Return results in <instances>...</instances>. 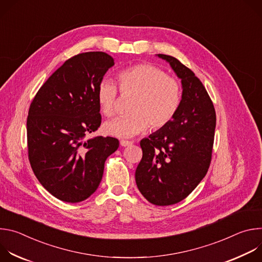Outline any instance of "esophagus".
<instances>
[{"label": "esophagus", "mask_w": 262, "mask_h": 262, "mask_svg": "<svg viewBox=\"0 0 262 262\" xmlns=\"http://www.w3.org/2000/svg\"><path fill=\"white\" fill-rule=\"evenodd\" d=\"M133 144L132 141H126V140H121L120 141V145L123 146V147H127V146H130Z\"/></svg>", "instance_id": "esophagus-1"}]
</instances>
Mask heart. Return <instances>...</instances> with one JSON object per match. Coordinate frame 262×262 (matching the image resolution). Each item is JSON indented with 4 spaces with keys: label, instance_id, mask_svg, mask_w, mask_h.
<instances>
[{
    "label": "heart",
    "instance_id": "b5f03b06",
    "mask_svg": "<svg viewBox=\"0 0 262 262\" xmlns=\"http://www.w3.org/2000/svg\"><path fill=\"white\" fill-rule=\"evenodd\" d=\"M120 91L134 96L129 115L107 121L103 129L107 135L132 138L145 132L148 126L158 130L168 125L181 101L179 82L152 64H138L118 73ZM96 97L101 113L106 117L115 114L118 97L117 85L110 80L99 83Z\"/></svg>",
    "mask_w": 262,
    "mask_h": 262
}]
</instances>
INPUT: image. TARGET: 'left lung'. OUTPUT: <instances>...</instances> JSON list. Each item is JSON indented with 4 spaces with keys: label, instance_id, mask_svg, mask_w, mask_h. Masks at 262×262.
Masks as SVG:
<instances>
[{
    "label": "left lung",
    "instance_id": "1",
    "mask_svg": "<svg viewBox=\"0 0 262 262\" xmlns=\"http://www.w3.org/2000/svg\"><path fill=\"white\" fill-rule=\"evenodd\" d=\"M181 80L182 96L171 122L142 139L136 183L150 203L167 206L188 197L206 175L215 128L213 103L195 73L176 58L159 54Z\"/></svg>",
    "mask_w": 262,
    "mask_h": 262
}]
</instances>
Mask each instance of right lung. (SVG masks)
I'll return each instance as SVG.
<instances>
[{"mask_svg":"<svg viewBox=\"0 0 262 262\" xmlns=\"http://www.w3.org/2000/svg\"><path fill=\"white\" fill-rule=\"evenodd\" d=\"M114 59L103 52L65 61L40 87L27 119L28 157L43 188L61 201L89 198L101 181L104 162L119 141L86 136L101 123L96 91Z\"/></svg>","mask_w":262,"mask_h":262,"instance_id":"right-lung-1","label":"right lung"}]
</instances>
